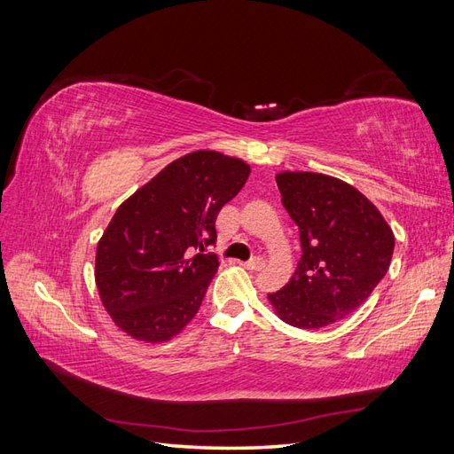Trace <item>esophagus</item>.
<instances>
[{
  "instance_id": "34e87169",
  "label": "esophagus",
  "mask_w": 454,
  "mask_h": 454,
  "mask_svg": "<svg viewBox=\"0 0 454 454\" xmlns=\"http://www.w3.org/2000/svg\"><path fill=\"white\" fill-rule=\"evenodd\" d=\"M246 269H252V270H259V269H263L265 267V259L263 257H259V255H255V257H252L250 261H246V263H242Z\"/></svg>"
}]
</instances>
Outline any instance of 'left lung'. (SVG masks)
I'll list each match as a JSON object with an SVG mask.
<instances>
[{
  "label": "left lung",
  "mask_w": 454,
  "mask_h": 454,
  "mask_svg": "<svg viewBox=\"0 0 454 454\" xmlns=\"http://www.w3.org/2000/svg\"><path fill=\"white\" fill-rule=\"evenodd\" d=\"M277 184L303 254L269 301L286 324L320 329L365 303L390 267L394 232L373 202L337 177L282 172Z\"/></svg>",
  "instance_id": "obj_1"
}]
</instances>
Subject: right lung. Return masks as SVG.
Here are the masks:
<instances>
[{"label": "right lung", "mask_w": 454, "mask_h": 454, "mask_svg": "<svg viewBox=\"0 0 454 454\" xmlns=\"http://www.w3.org/2000/svg\"><path fill=\"white\" fill-rule=\"evenodd\" d=\"M250 176L240 159L195 151L170 162L122 202L96 250V286L130 337L162 342L195 318L219 259V210Z\"/></svg>", "instance_id": "obj_1"}]
</instances>
